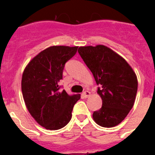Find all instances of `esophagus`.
Returning <instances> with one entry per match:
<instances>
[{
  "label": "esophagus",
  "mask_w": 155,
  "mask_h": 155,
  "mask_svg": "<svg viewBox=\"0 0 155 155\" xmlns=\"http://www.w3.org/2000/svg\"><path fill=\"white\" fill-rule=\"evenodd\" d=\"M82 95H83V96L84 97V98H87V97H89L90 95H91V92H90V91H84V92H83V94H82Z\"/></svg>",
  "instance_id": "obj_1"
}]
</instances>
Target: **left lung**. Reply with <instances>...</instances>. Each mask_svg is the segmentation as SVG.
Wrapping results in <instances>:
<instances>
[{
    "label": "left lung",
    "instance_id": "obj_1",
    "mask_svg": "<svg viewBox=\"0 0 155 155\" xmlns=\"http://www.w3.org/2000/svg\"><path fill=\"white\" fill-rule=\"evenodd\" d=\"M78 53L91 71L102 106L93 113L94 122L103 127L120 124L134 106L138 82L130 64L103 45L81 46Z\"/></svg>",
    "mask_w": 155,
    "mask_h": 155
}]
</instances>
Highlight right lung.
Returning a JSON list of instances; mask_svg holds the SVG:
<instances>
[{"label":"right lung","mask_w":155,"mask_h":155,"mask_svg":"<svg viewBox=\"0 0 155 155\" xmlns=\"http://www.w3.org/2000/svg\"><path fill=\"white\" fill-rule=\"evenodd\" d=\"M78 46H53L35 56L25 68L21 91L28 112L46 130L63 128L71 120L74 105L81 94L60 91L64 65L77 53Z\"/></svg>","instance_id":"1"}]
</instances>
